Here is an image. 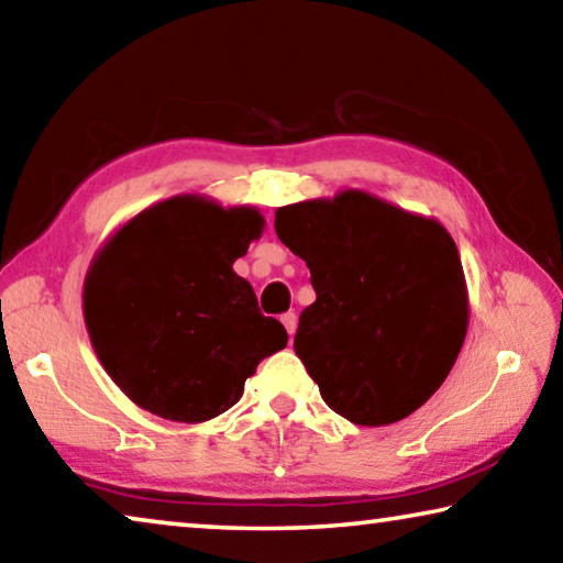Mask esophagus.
<instances>
[{
    "instance_id": "34e87169",
    "label": "esophagus",
    "mask_w": 563,
    "mask_h": 563,
    "mask_svg": "<svg viewBox=\"0 0 563 563\" xmlns=\"http://www.w3.org/2000/svg\"><path fill=\"white\" fill-rule=\"evenodd\" d=\"M283 325H285V330H288V335L292 338L295 330H298V316H295V312H285Z\"/></svg>"
}]
</instances>
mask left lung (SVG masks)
I'll return each mask as SVG.
<instances>
[{
	"mask_svg": "<svg viewBox=\"0 0 563 563\" xmlns=\"http://www.w3.org/2000/svg\"><path fill=\"white\" fill-rule=\"evenodd\" d=\"M275 233L310 268L318 298L302 310L295 355L325 405L362 427L393 424L422 407L470 328L450 231L345 188L278 208Z\"/></svg>",
	"mask_w": 563,
	"mask_h": 563,
	"instance_id": "1",
	"label": "left lung"
}]
</instances>
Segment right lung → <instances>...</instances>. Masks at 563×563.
<instances>
[{"instance_id":"1","label":"right lung","mask_w":563,"mask_h":563,"mask_svg":"<svg viewBox=\"0 0 563 563\" xmlns=\"http://www.w3.org/2000/svg\"><path fill=\"white\" fill-rule=\"evenodd\" d=\"M263 228L258 208L180 194L101 243L84 278V322L133 405L170 422H208L241 399L263 357L288 345L233 271Z\"/></svg>"}]
</instances>
